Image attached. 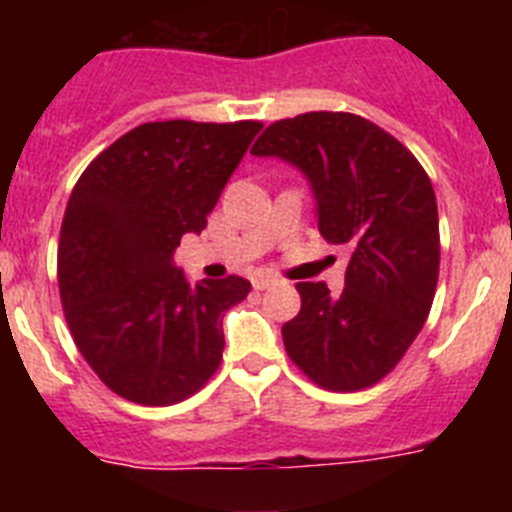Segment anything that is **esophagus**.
Here are the masks:
<instances>
[{"instance_id":"esophagus-1","label":"esophagus","mask_w":512,"mask_h":512,"mask_svg":"<svg viewBox=\"0 0 512 512\" xmlns=\"http://www.w3.org/2000/svg\"><path fill=\"white\" fill-rule=\"evenodd\" d=\"M251 284L253 289H266L271 287V284H277V279L269 277V274H256V277H251Z\"/></svg>"}]
</instances>
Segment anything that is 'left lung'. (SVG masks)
Returning <instances> with one entry per match:
<instances>
[{
	"mask_svg": "<svg viewBox=\"0 0 512 512\" xmlns=\"http://www.w3.org/2000/svg\"><path fill=\"white\" fill-rule=\"evenodd\" d=\"M251 153L302 171L320 235L351 251L341 295L325 282L297 284L302 307L282 325L289 359L325 390L372 387L405 356L436 295L431 179L400 140L351 112L274 122Z\"/></svg>",
	"mask_w": 512,
	"mask_h": 512,
	"instance_id": "8db88e82",
	"label": "left lung"
}]
</instances>
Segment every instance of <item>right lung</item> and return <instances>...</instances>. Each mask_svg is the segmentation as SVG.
I'll list each match as a JSON object with an SVG mask.
<instances>
[{
  "mask_svg": "<svg viewBox=\"0 0 512 512\" xmlns=\"http://www.w3.org/2000/svg\"><path fill=\"white\" fill-rule=\"evenodd\" d=\"M261 122H146L104 148L76 182L58 241L63 312L81 356L140 405L187 400L223 359V312L243 277L192 284L174 264L202 233Z\"/></svg>",
  "mask_w": 512,
  "mask_h": 512,
  "instance_id": "add662e5",
  "label": "right lung"
}]
</instances>
